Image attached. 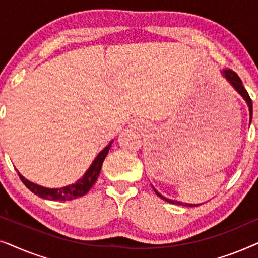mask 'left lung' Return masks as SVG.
Instances as JSON below:
<instances>
[{"instance_id": "8db88e82", "label": "left lung", "mask_w": 258, "mask_h": 258, "mask_svg": "<svg viewBox=\"0 0 258 258\" xmlns=\"http://www.w3.org/2000/svg\"><path fill=\"white\" fill-rule=\"evenodd\" d=\"M224 75L227 77L229 82L231 83V86L235 88L236 90L238 91L239 94L242 95V97L244 98L246 101V103H248V107H249V111H250V122H251V118H252V102H251V98H250L248 91L245 90V88L243 87V83L241 79H239L238 75L236 73L232 72V70H224ZM155 190V189H154ZM155 192H156V195L160 197V199L167 201L169 203H172V204H178V206H185V207H197L200 206V204H188V203H182V202H178V201H171L169 199H165L164 196H162L160 192H157L156 190H155Z\"/></svg>"}]
</instances>
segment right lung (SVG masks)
Returning <instances> with one entry per match:
<instances>
[{
	"label": "right lung",
	"mask_w": 258,
	"mask_h": 258,
	"mask_svg": "<svg viewBox=\"0 0 258 258\" xmlns=\"http://www.w3.org/2000/svg\"><path fill=\"white\" fill-rule=\"evenodd\" d=\"M110 147H111V142L97 155V157L95 158L93 164L90 165V168L88 169L86 174L82 176V178L79 179L76 183H74V184L64 186V188H59V189L43 188V186L35 184L33 182H29L28 179L24 178L20 172H17V174H19L21 181L23 182V184L26 185L31 192H34L35 195L42 197V199H47L51 201H70V200L77 199V197L86 195V194L90 190L91 186L94 185V183L97 181L102 164H103V161L105 156H107Z\"/></svg>",
	"instance_id": "right-lung-1"
}]
</instances>
